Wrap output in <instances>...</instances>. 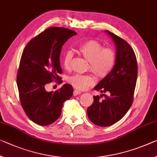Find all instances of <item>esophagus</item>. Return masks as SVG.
Returning <instances> with one entry per match:
<instances>
[{"label": "esophagus", "mask_w": 157, "mask_h": 157, "mask_svg": "<svg viewBox=\"0 0 157 157\" xmlns=\"http://www.w3.org/2000/svg\"><path fill=\"white\" fill-rule=\"evenodd\" d=\"M81 94V91L78 90V89H75L74 91H73V95L74 96H78L79 94Z\"/></svg>", "instance_id": "1"}]
</instances>
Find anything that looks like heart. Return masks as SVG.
<instances>
[{"label": "heart", "instance_id": "heart-1", "mask_svg": "<svg viewBox=\"0 0 157 157\" xmlns=\"http://www.w3.org/2000/svg\"><path fill=\"white\" fill-rule=\"evenodd\" d=\"M78 52L89 62V68L101 78H105L110 74L115 66L117 54L115 51L110 47H104L99 42L94 40H87L80 44ZM73 53L67 50L63 54V66L66 70L71 68ZM68 82L78 90H84L96 83V78L91 74H75L70 76Z\"/></svg>", "mask_w": 157, "mask_h": 157}]
</instances>
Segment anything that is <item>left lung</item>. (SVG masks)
<instances>
[{"label":"left lung","mask_w":157,"mask_h":157,"mask_svg":"<svg viewBox=\"0 0 157 157\" xmlns=\"http://www.w3.org/2000/svg\"><path fill=\"white\" fill-rule=\"evenodd\" d=\"M106 32L116 44L117 61L113 71L94 87L103 94L94 96V103L87 108L89 120L99 126L113 125L126 114L133 103L138 77V63L132 47L120 37ZM103 96L104 98L101 99Z\"/></svg>","instance_id":"left-lung-1"}]
</instances>
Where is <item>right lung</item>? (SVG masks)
Returning a JSON list of instances; mask_svg holds the SVG:
<instances>
[{
    "mask_svg": "<svg viewBox=\"0 0 157 157\" xmlns=\"http://www.w3.org/2000/svg\"><path fill=\"white\" fill-rule=\"evenodd\" d=\"M76 32L62 27H50L26 44L21 57L17 84L21 105L28 117L40 126L59 119L63 104L71 98L73 89L65 84L55 91L45 90L52 81L62 82L60 54L62 46Z\"/></svg>",
    "mask_w": 157,
    "mask_h": 157,
    "instance_id": "obj_1",
    "label": "right lung"
}]
</instances>
